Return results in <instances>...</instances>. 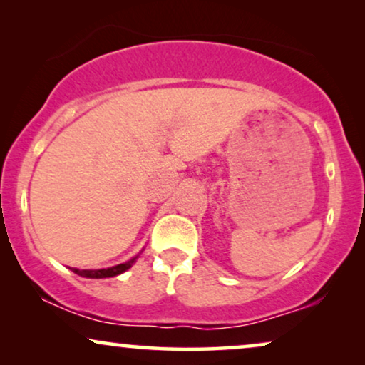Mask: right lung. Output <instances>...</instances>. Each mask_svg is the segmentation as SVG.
Here are the masks:
<instances>
[{"label":"right lung","instance_id":"right-lung-1","mask_svg":"<svg viewBox=\"0 0 365 365\" xmlns=\"http://www.w3.org/2000/svg\"><path fill=\"white\" fill-rule=\"evenodd\" d=\"M136 259H138V256L129 259L128 262L118 264V266H113V267H108V269H96V271H86V269H84V271H79V269H73V272H76L78 276H81V277H89V279L114 277V276H118V274H123L124 271H128V269L131 267L134 262H136Z\"/></svg>","mask_w":365,"mask_h":365}]
</instances>
